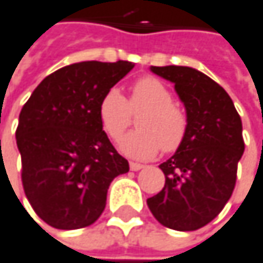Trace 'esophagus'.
Masks as SVG:
<instances>
[{
  "label": "esophagus",
  "instance_id": "34e87169",
  "mask_svg": "<svg viewBox=\"0 0 263 263\" xmlns=\"http://www.w3.org/2000/svg\"><path fill=\"white\" fill-rule=\"evenodd\" d=\"M129 168H131L132 171H140V170H143V168H144V165H143V163L131 162L129 163Z\"/></svg>",
  "mask_w": 263,
  "mask_h": 263
}]
</instances>
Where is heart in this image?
Here are the masks:
<instances>
[{"label":"heart","instance_id":"1","mask_svg":"<svg viewBox=\"0 0 263 263\" xmlns=\"http://www.w3.org/2000/svg\"><path fill=\"white\" fill-rule=\"evenodd\" d=\"M173 100L168 86L152 76L132 85L128 101L119 89L111 87L98 105L101 126L116 141L131 125V113L143 111L137 119L138 131L128 134L119 143L120 152L134 159H152L161 148L174 152L186 138L189 120L186 111Z\"/></svg>","mask_w":263,"mask_h":263}]
</instances>
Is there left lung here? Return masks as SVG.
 I'll use <instances>...</instances> for the list:
<instances>
[{"mask_svg": "<svg viewBox=\"0 0 263 263\" xmlns=\"http://www.w3.org/2000/svg\"><path fill=\"white\" fill-rule=\"evenodd\" d=\"M174 83L189 126L183 144L159 168L161 192L147 199L155 219L176 231H196L210 223L229 201L244 153L242 123L223 87L191 67H150Z\"/></svg>", "mask_w": 263, "mask_h": 263, "instance_id": "left-lung-1", "label": "left lung"}]
</instances>
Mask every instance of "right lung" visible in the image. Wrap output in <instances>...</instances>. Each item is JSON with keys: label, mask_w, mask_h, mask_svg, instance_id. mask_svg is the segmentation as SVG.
Listing matches in <instances>:
<instances>
[{"label": "right lung", "mask_w": 263, "mask_h": 263, "mask_svg": "<svg viewBox=\"0 0 263 263\" xmlns=\"http://www.w3.org/2000/svg\"><path fill=\"white\" fill-rule=\"evenodd\" d=\"M132 68L128 61L59 68L35 87L19 115L25 195L40 219L56 229L93 223L113 178L129 171L102 131L98 105Z\"/></svg>", "instance_id": "obj_1"}]
</instances>
